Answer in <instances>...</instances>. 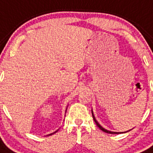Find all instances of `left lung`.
I'll list each match as a JSON object with an SVG mask.
<instances>
[{
  "instance_id": "1",
  "label": "left lung",
  "mask_w": 153,
  "mask_h": 153,
  "mask_svg": "<svg viewBox=\"0 0 153 153\" xmlns=\"http://www.w3.org/2000/svg\"><path fill=\"white\" fill-rule=\"evenodd\" d=\"M92 117H93V119L94 121V122H95V124L97 125V126L100 128V130H102V131H103V132H105V133H108V134H120V133H123V132H113V131H109V130H106V129H104L103 127H102L101 126H100V124H99V122L96 121V119H95V117H94V113H93V111H92Z\"/></svg>"
}]
</instances>
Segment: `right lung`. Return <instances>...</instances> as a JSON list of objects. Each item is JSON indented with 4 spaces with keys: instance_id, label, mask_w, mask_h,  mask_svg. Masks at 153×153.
Segmentation results:
<instances>
[{
    "instance_id": "add662e5",
    "label": "right lung",
    "mask_w": 153,
    "mask_h": 153,
    "mask_svg": "<svg viewBox=\"0 0 153 153\" xmlns=\"http://www.w3.org/2000/svg\"><path fill=\"white\" fill-rule=\"evenodd\" d=\"M66 111H67V110H66ZM57 131H58V130H57ZM57 131H55V132H53V133H52V134H49V135H51V134H54V133H56Z\"/></svg>"
}]
</instances>
